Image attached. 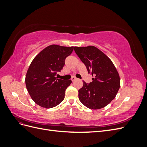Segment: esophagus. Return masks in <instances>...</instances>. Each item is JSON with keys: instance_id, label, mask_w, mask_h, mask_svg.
Returning <instances> with one entry per match:
<instances>
[{"instance_id": "34e87169", "label": "esophagus", "mask_w": 147, "mask_h": 147, "mask_svg": "<svg viewBox=\"0 0 147 147\" xmlns=\"http://www.w3.org/2000/svg\"><path fill=\"white\" fill-rule=\"evenodd\" d=\"M75 80H77V78L76 77H72V78H71V80H72V82L75 81Z\"/></svg>"}]
</instances>
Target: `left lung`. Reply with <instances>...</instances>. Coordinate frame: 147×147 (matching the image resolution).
<instances>
[{
	"instance_id": "obj_1",
	"label": "left lung",
	"mask_w": 147,
	"mask_h": 147,
	"mask_svg": "<svg viewBox=\"0 0 147 147\" xmlns=\"http://www.w3.org/2000/svg\"><path fill=\"white\" fill-rule=\"evenodd\" d=\"M75 52L91 74L92 82L78 90V98L86 107L97 110L105 107L115 99L120 87V78L112 61L94 46L74 47Z\"/></svg>"
}]
</instances>
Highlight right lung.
Instances as JSON below:
<instances>
[{
  "instance_id": "right-lung-1",
  "label": "right lung",
  "mask_w": 147,
  "mask_h": 147,
  "mask_svg": "<svg viewBox=\"0 0 147 147\" xmlns=\"http://www.w3.org/2000/svg\"><path fill=\"white\" fill-rule=\"evenodd\" d=\"M73 50L74 47L51 45L40 52L30 64L26 75V86L31 98L39 106L50 109L64 100L65 90L72 81H64L55 76Z\"/></svg>"
}]
</instances>
